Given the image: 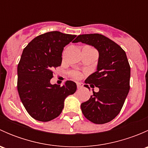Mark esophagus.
I'll return each mask as SVG.
<instances>
[{
  "label": "esophagus",
  "mask_w": 148,
  "mask_h": 148,
  "mask_svg": "<svg viewBox=\"0 0 148 148\" xmlns=\"http://www.w3.org/2000/svg\"><path fill=\"white\" fill-rule=\"evenodd\" d=\"M77 88H78V89H80V88H82L83 86V84L77 82Z\"/></svg>",
  "instance_id": "obj_1"
}]
</instances>
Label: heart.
Listing matches in <instances>:
<instances>
[{"label":"heart","mask_w":148,"mask_h":148,"mask_svg":"<svg viewBox=\"0 0 148 148\" xmlns=\"http://www.w3.org/2000/svg\"><path fill=\"white\" fill-rule=\"evenodd\" d=\"M70 75H71V77L74 79H80L82 77L81 73L79 72V71H71V73H70Z\"/></svg>","instance_id":"b5f03b06"}]
</instances>
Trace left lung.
<instances>
[{
  "mask_svg": "<svg viewBox=\"0 0 148 148\" xmlns=\"http://www.w3.org/2000/svg\"><path fill=\"white\" fill-rule=\"evenodd\" d=\"M73 42L92 45L99 51L97 70L85 82L91 86L94 84L99 90L93 91L89 100L82 103L81 109L90 122L107 123L120 112L130 87V66L126 53L118 44L102 34H82ZM85 86L89 88V85Z\"/></svg>",
  "mask_w": 148,
  "mask_h": 148,
  "instance_id": "obj_1",
  "label": "left lung"
}]
</instances>
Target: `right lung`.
Wrapping results in <instances>:
<instances>
[{"label":"right lung","instance_id":"obj_1","mask_svg":"<svg viewBox=\"0 0 148 148\" xmlns=\"http://www.w3.org/2000/svg\"><path fill=\"white\" fill-rule=\"evenodd\" d=\"M77 36L51 31L34 38L24 48L18 64L17 89L28 114L35 120L49 122L57 117L66 97L77 90V84H51L53 70L60 66L64 47Z\"/></svg>","mask_w":148,"mask_h":148}]
</instances>
